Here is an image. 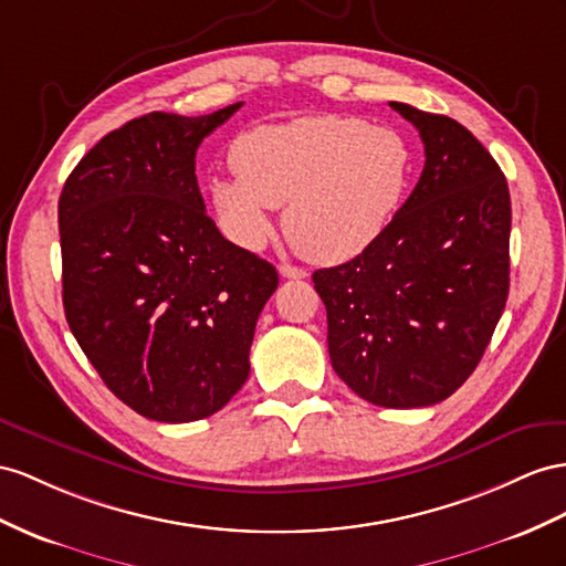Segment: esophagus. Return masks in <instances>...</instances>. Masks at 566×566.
Masks as SVG:
<instances>
[{"mask_svg":"<svg viewBox=\"0 0 566 566\" xmlns=\"http://www.w3.org/2000/svg\"><path fill=\"white\" fill-rule=\"evenodd\" d=\"M280 274L284 280H303L306 277V270L294 268V265H280Z\"/></svg>","mask_w":566,"mask_h":566,"instance_id":"34e87169","label":"esophagus"}]
</instances>
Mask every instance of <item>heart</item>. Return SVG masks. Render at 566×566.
<instances>
[{"instance_id":"1","label":"heart","mask_w":566,"mask_h":566,"mask_svg":"<svg viewBox=\"0 0 566 566\" xmlns=\"http://www.w3.org/2000/svg\"><path fill=\"white\" fill-rule=\"evenodd\" d=\"M234 171L210 179L229 239L255 251L284 207L286 239L315 263L364 253L409 191L413 153L392 126L342 114L263 124L231 145Z\"/></svg>"}]
</instances>
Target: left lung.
Masks as SVG:
<instances>
[{"instance_id":"1","label":"left lung","mask_w":566,"mask_h":566,"mask_svg":"<svg viewBox=\"0 0 566 566\" xmlns=\"http://www.w3.org/2000/svg\"><path fill=\"white\" fill-rule=\"evenodd\" d=\"M389 107L421 134V179L364 253L313 284L339 378L375 407L416 409L454 395L488 349L510 294L512 200L469 128Z\"/></svg>"}]
</instances>
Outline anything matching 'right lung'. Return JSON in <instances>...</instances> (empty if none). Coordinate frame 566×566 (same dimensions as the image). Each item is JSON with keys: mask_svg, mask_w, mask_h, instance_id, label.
<instances>
[{"mask_svg": "<svg viewBox=\"0 0 566 566\" xmlns=\"http://www.w3.org/2000/svg\"><path fill=\"white\" fill-rule=\"evenodd\" d=\"M241 105L132 119L62 188L66 323L114 397L150 421H200L239 392L280 284L268 260L220 234L196 179L198 145Z\"/></svg>", "mask_w": 566, "mask_h": 566, "instance_id": "obj_1", "label": "right lung"}]
</instances>
